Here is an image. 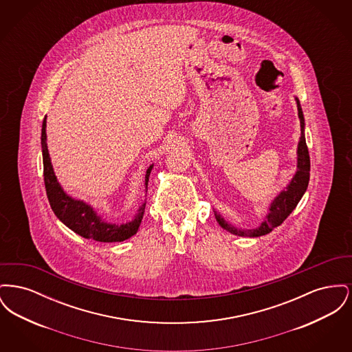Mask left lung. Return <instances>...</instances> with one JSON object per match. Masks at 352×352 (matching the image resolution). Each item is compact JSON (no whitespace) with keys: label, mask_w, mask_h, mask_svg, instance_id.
I'll use <instances>...</instances> for the list:
<instances>
[{"label":"left lung","mask_w":352,"mask_h":352,"mask_svg":"<svg viewBox=\"0 0 352 352\" xmlns=\"http://www.w3.org/2000/svg\"><path fill=\"white\" fill-rule=\"evenodd\" d=\"M297 100V108H298V118L301 122V138L298 142V151H297V173L287 184V187L280 192L278 197L272 201L269 207V214L265 220L261 223L260 227L254 230H239L234 227L232 224H228L224 219L219 215L215 211V218L218 220L219 224L221 228L227 230L228 232L236 234V236H248V237H258L263 234L272 232L276 227L281 226L284 223L285 219L287 218L292 211L297 207L298 201H301L307 184L310 179V157H309V151L305 140V118L302 113L301 104L300 100Z\"/></svg>","instance_id":"8db88e82"}]
</instances>
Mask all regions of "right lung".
<instances>
[{
	"mask_svg": "<svg viewBox=\"0 0 352 352\" xmlns=\"http://www.w3.org/2000/svg\"><path fill=\"white\" fill-rule=\"evenodd\" d=\"M41 144H42V155H43V178H45L46 194L54 214L63 224H66L68 228L72 230L75 234H80L85 239H92L102 243L124 241L132 237L138 231V227L141 224V220L145 212L146 201L142 203L137 217L132 221L121 226L105 223L94 211L91 206L85 204L83 201L72 199L63 191L60 184H58V179L52 170L47 144H46V118H43V124H42ZM151 168L153 165L149 166L145 174L146 188H148Z\"/></svg>",
	"mask_w": 352,
	"mask_h": 352,
	"instance_id": "obj_1",
	"label": "right lung"
}]
</instances>
